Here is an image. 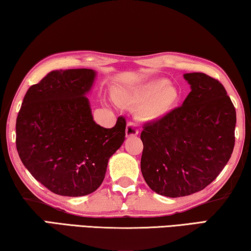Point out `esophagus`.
<instances>
[{"instance_id": "esophagus-1", "label": "esophagus", "mask_w": 251, "mask_h": 251, "mask_svg": "<svg viewBox=\"0 0 251 251\" xmlns=\"http://www.w3.org/2000/svg\"><path fill=\"white\" fill-rule=\"evenodd\" d=\"M138 131L139 130L137 128V125H136L135 123L129 122L128 124H127V126H126V136H127V137L138 135Z\"/></svg>"}]
</instances>
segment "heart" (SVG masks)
Here are the masks:
<instances>
[{"label": "heart", "instance_id": "b5f03b06", "mask_svg": "<svg viewBox=\"0 0 251 251\" xmlns=\"http://www.w3.org/2000/svg\"><path fill=\"white\" fill-rule=\"evenodd\" d=\"M122 99L131 105H137L143 120L154 122L173 113L179 105L181 94L176 86L169 85L168 79L156 78L125 91Z\"/></svg>", "mask_w": 251, "mask_h": 251}]
</instances>
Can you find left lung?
Here are the masks:
<instances>
[{
    "label": "left lung",
    "instance_id": "8db88e82",
    "mask_svg": "<svg viewBox=\"0 0 251 251\" xmlns=\"http://www.w3.org/2000/svg\"><path fill=\"white\" fill-rule=\"evenodd\" d=\"M184 78L192 91L180 107L143 126L142 174L155 193L184 197L201 192L226 166L235 146L236 109L219 80Z\"/></svg>",
    "mask_w": 251,
    "mask_h": 251
}]
</instances>
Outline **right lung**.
Wrapping results in <instances>:
<instances>
[{"instance_id": "add662e5", "label": "right lung", "mask_w": 251, "mask_h": 251, "mask_svg": "<svg viewBox=\"0 0 251 251\" xmlns=\"http://www.w3.org/2000/svg\"><path fill=\"white\" fill-rule=\"evenodd\" d=\"M96 72L52 71L32 85L16 118V150L31 175L61 196L88 195L103 182L108 159L125 141L126 120L96 124L86 96Z\"/></svg>"}]
</instances>
